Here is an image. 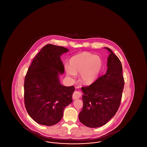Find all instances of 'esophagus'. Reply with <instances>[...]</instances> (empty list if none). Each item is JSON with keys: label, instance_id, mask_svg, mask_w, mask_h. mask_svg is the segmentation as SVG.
Returning a JSON list of instances; mask_svg holds the SVG:
<instances>
[{"label": "esophagus", "instance_id": "1", "mask_svg": "<svg viewBox=\"0 0 147 147\" xmlns=\"http://www.w3.org/2000/svg\"><path fill=\"white\" fill-rule=\"evenodd\" d=\"M81 95H82V93L80 92L75 91L73 92L72 96H73V98H74V99H78V98H80Z\"/></svg>", "mask_w": 147, "mask_h": 147}]
</instances>
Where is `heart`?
<instances>
[{"label": "heart", "mask_w": 147, "mask_h": 147, "mask_svg": "<svg viewBox=\"0 0 147 147\" xmlns=\"http://www.w3.org/2000/svg\"><path fill=\"white\" fill-rule=\"evenodd\" d=\"M69 65L65 66L68 76L74 78L77 73H80L81 82L90 84L96 79L102 67V61L98 56L85 52L71 57Z\"/></svg>", "instance_id": "obj_1"}]
</instances>
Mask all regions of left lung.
Segmentation results:
<instances>
[{"label": "left lung", "mask_w": 147, "mask_h": 147, "mask_svg": "<svg viewBox=\"0 0 147 147\" xmlns=\"http://www.w3.org/2000/svg\"><path fill=\"white\" fill-rule=\"evenodd\" d=\"M105 75L89 86L82 88L83 107L79 119L85 126L96 128L105 125L115 116L120 105L124 87L122 67L111 49Z\"/></svg>", "instance_id": "left-lung-1"}]
</instances>
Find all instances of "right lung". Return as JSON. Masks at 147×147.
I'll return each instance as SVG.
<instances>
[{
  "label": "right lung",
  "mask_w": 147,
  "mask_h": 147,
  "mask_svg": "<svg viewBox=\"0 0 147 147\" xmlns=\"http://www.w3.org/2000/svg\"><path fill=\"white\" fill-rule=\"evenodd\" d=\"M69 49L52 44L45 46L33 59L24 82V101L29 116L37 123L52 126L62 119L73 101L74 86L61 84L64 67L61 59Z\"/></svg>",
  "instance_id": "1"
}]
</instances>
